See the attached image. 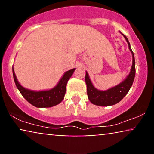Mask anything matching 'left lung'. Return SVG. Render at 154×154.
<instances>
[{
    "label": "left lung",
    "mask_w": 154,
    "mask_h": 154,
    "mask_svg": "<svg viewBox=\"0 0 154 154\" xmlns=\"http://www.w3.org/2000/svg\"><path fill=\"white\" fill-rule=\"evenodd\" d=\"M123 36L127 41L129 49L132 54V66L130 74L126 78L125 81L120 83L119 85L106 90V91H100V90L94 88L90 81L88 73L86 72L85 83L87 85L88 97L89 100L93 104L97 105V106H106L117 104L126 95L133 83L134 75H135V61H134V54L131 47H130L129 41L125 35H123Z\"/></svg>",
    "instance_id": "1"
}]
</instances>
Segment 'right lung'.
<instances>
[{
	"mask_svg": "<svg viewBox=\"0 0 154 154\" xmlns=\"http://www.w3.org/2000/svg\"><path fill=\"white\" fill-rule=\"evenodd\" d=\"M75 69H72L66 71L56 87L52 88V89L45 90V91L35 92L25 89L18 83L15 73H14V71L12 69L14 83L16 84L17 88L20 90V93L31 104L33 105L35 107H38V108L51 107L60 104L62 102L64 97V94L66 93L67 82L72 75Z\"/></svg>",
	"mask_w": 154,
	"mask_h": 154,
	"instance_id": "obj_1",
	"label": "right lung"
}]
</instances>
